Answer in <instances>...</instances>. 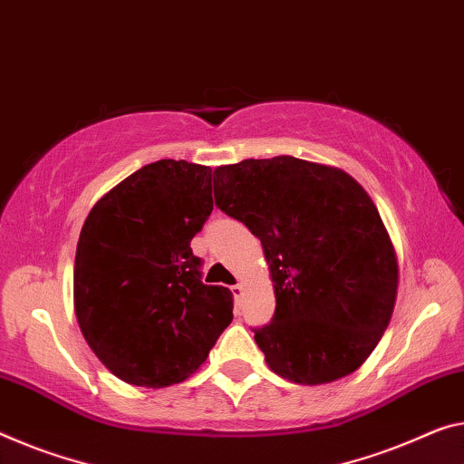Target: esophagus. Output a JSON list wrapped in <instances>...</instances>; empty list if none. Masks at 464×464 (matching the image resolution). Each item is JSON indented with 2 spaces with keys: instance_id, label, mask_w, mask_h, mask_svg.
I'll return each instance as SVG.
<instances>
[{
  "instance_id": "1",
  "label": "esophagus",
  "mask_w": 464,
  "mask_h": 464,
  "mask_svg": "<svg viewBox=\"0 0 464 464\" xmlns=\"http://www.w3.org/2000/svg\"><path fill=\"white\" fill-rule=\"evenodd\" d=\"M230 290H232V295H234V298H237V301H238V298L242 296V284H234V286H232Z\"/></svg>"
}]
</instances>
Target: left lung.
<instances>
[{"instance_id": "obj_1", "label": "left lung", "mask_w": 464, "mask_h": 464, "mask_svg": "<svg viewBox=\"0 0 464 464\" xmlns=\"http://www.w3.org/2000/svg\"><path fill=\"white\" fill-rule=\"evenodd\" d=\"M216 205L261 240L276 313L255 327L267 367L304 386L359 369L390 324L398 261L365 188L338 168L280 155L213 172Z\"/></svg>"}]
</instances>
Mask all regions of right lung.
Wrapping results in <instances>:
<instances>
[{"instance_id": "add662e5", "label": "right lung", "mask_w": 464, "mask_h": 464, "mask_svg": "<svg viewBox=\"0 0 464 464\" xmlns=\"http://www.w3.org/2000/svg\"><path fill=\"white\" fill-rule=\"evenodd\" d=\"M211 209V168L160 160L105 192L84 219L76 319L91 351L122 382H184L230 325L232 292L201 282L190 248Z\"/></svg>"}]
</instances>
